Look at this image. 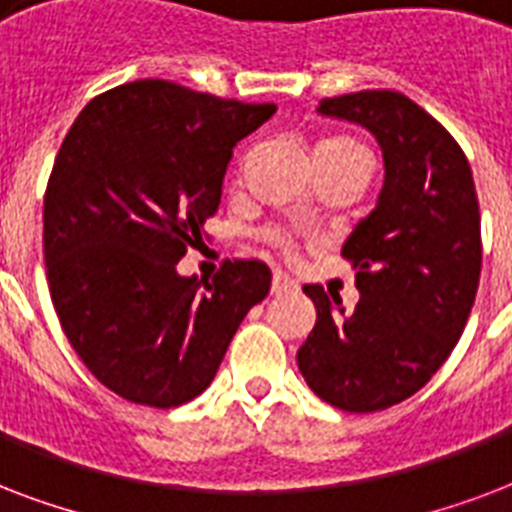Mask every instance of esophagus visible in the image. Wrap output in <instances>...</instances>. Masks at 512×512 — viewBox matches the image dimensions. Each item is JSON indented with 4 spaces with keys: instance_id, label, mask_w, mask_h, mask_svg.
<instances>
[{
    "instance_id": "esophagus-1",
    "label": "esophagus",
    "mask_w": 512,
    "mask_h": 512,
    "mask_svg": "<svg viewBox=\"0 0 512 512\" xmlns=\"http://www.w3.org/2000/svg\"><path fill=\"white\" fill-rule=\"evenodd\" d=\"M296 288V280L291 275H285L283 269H275L272 275V293H288Z\"/></svg>"
}]
</instances>
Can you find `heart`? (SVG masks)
I'll return each instance as SVG.
<instances>
[{
	"label": "heart",
	"instance_id": "obj_1",
	"mask_svg": "<svg viewBox=\"0 0 512 512\" xmlns=\"http://www.w3.org/2000/svg\"><path fill=\"white\" fill-rule=\"evenodd\" d=\"M315 152H344V154H360V157H368L366 146L358 144V141H352V138H328L323 144H318ZM371 160V157H368ZM275 240L280 245H288V237L285 235H275Z\"/></svg>",
	"mask_w": 512,
	"mask_h": 512
}]
</instances>
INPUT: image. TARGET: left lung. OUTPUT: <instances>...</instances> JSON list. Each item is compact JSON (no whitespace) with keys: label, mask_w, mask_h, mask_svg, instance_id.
Masks as SVG:
<instances>
[{"label":"left lung","mask_w":512,"mask_h":512,"mask_svg":"<svg viewBox=\"0 0 512 512\" xmlns=\"http://www.w3.org/2000/svg\"><path fill=\"white\" fill-rule=\"evenodd\" d=\"M318 112L379 141L384 184L342 245L360 301L344 310L304 285L318 320L296 363L318 398L368 414L422 390L459 342L481 277V213L465 152L403 93L323 98Z\"/></svg>","instance_id":"8db88e82"}]
</instances>
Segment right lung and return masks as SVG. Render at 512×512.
<instances>
[{
	"mask_svg": "<svg viewBox=\"0 0 512 512\" xmlns=\"http://www.w3.org/2000/svg\"><path fill=\"white\" fill-rule=\"evenodd\" d=\"M275 109L138 79L95 95L63 138L45 194L47 283L71 347L120 398H197L269 293L261 261H227L211 283L178 275V261L219 211L237 141Z\"/></svg>",
	"mask_w": 512,
	"mask_h": 512,
	"instance_id": "obj_1",
	"label": "right lung"
}]
</instances>
